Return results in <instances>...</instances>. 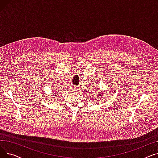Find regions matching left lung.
Listing matches in <instances>:
<instances>
[{
  "label": "left lung",
  "instance_id": "8db88e82",
  "mask_svg": "<svg viewBox=\"0 0 158 158\" xmlns=\"http://www.w3.org/2000/svg\"><path fill=\"white\" fill-rule=\"evenodd\" d=\"M98 96H100V94H98Z\"/></svg>",
  "mask_w": 158,
  "mask_h": 158
}]
</instances>
